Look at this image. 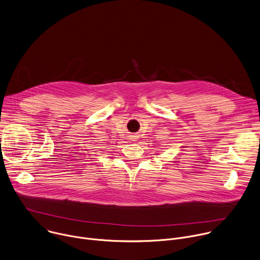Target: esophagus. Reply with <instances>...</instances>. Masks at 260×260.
I'll return each mask as SVG.
<instances>
[{"mask_svg": "<svg viewBox=\"0 0 260 260\" xmlns=\"http://www.w3.org/2000/svg\"><path fill=\"white\" fill-rule=\"evenodd\" d=\"M133 139H136V137H133ZM136 141V140H135Z\"/></svg>", "mask_w": 260, "mask_h": 260, "instance_id": "obj_1", "label": "esophagus"}]
</instances>
